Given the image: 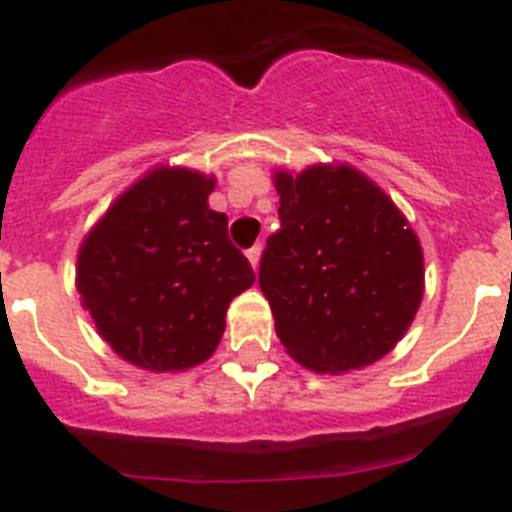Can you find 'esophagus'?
Segmentation results:
<instances>
[{"mask_svg": "<svg viewBox=\"0 0 512 512\" xmlns=\"http://www.w3.org/2000/svg\"><path fill=\"white\" fill-rule=\"evenodd\" d=\"M246 256H248V261H251V266H253V269H259V259H261V246H253V248H248V251H246Z\"/></svg>", "mask_w": 512, "mask_h": 512, "instance_id": "esophagus-1", "label": "esophagus"}]
</instances>
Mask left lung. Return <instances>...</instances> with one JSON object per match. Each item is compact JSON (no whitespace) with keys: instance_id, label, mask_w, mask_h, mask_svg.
Here are the masks:
<instances>
[{"instance_id":"8db88e82","label":"left lung","mask_w":512,"mask_h":512,"mask_svg":"<svg viewBox=\"0 0 512 512\" xmlns=\"http://www.w3.org/2000/svg\"><path fill=\"white\" fill-rule=\"evenodd\" d=\"M282 228L259 287L287 354L315 372L374 364L423 300V248L395 202L354 166L277 171Z\"/></svg>"}]
</instances>
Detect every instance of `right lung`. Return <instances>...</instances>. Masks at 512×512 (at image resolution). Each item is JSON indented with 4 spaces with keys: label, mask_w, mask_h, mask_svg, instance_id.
I'll return each instance as SVG.
<instances>
[{
    "label": "right lung",
    "mask_w": 512,
    "mask_h": 512,
    "mask_svg": "<svg viewBox=\"0 0 512 512\" xmlns=\"http://www.w3.org/2000/svg\"><path fill=\"white\" fill-rule=\"evenodd\" d=\"M212 176L158 166L122 192L84 238L76 289L97 333L148 372H184L212 356L233 297L253 282L207 197Z\"/></svg>",
    "instance_id": "add662e5"
}]
</instances>
